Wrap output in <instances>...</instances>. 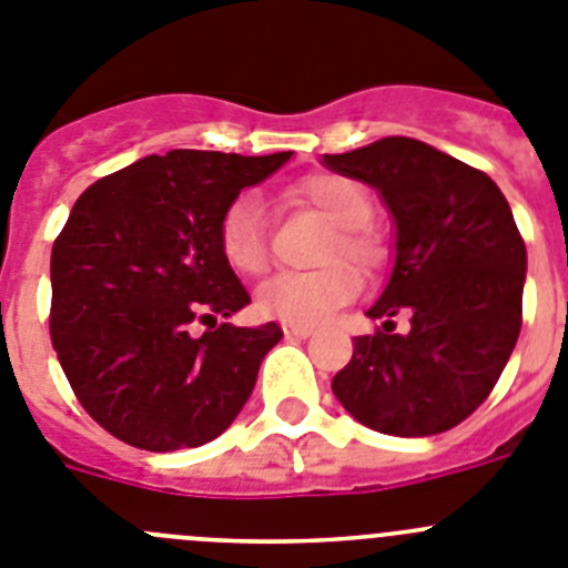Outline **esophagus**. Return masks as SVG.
Here are the masks:
<instances>
[{
  "label": "esophagus",
  "instance_id": "esophagus-1",
  "mask_svg": "<svg viewBox=\"0 0 568 568\" xmlns=\"http://www.w3.org/2000/svg\"><path fill=\"white\" fill-rule=\"evenodd\" d=\"M283 334L294 336V339H305V336L314 334V328H308V325H288V322H283Z\"/></svg>",
  "mask_w": 568,
  "mask_h": 568
}]
</instances>
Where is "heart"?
<instances>
[{
	"label": "heart",
	"instance_id": "b5f03b06",
	"mask_svg": "<svg viewBox=\"0 0 568 568\" xmlns=\"http://www.w3.org/2000/svg\"><path fill=\"white\" fill-rule=\"evenodd\" d=\"M296 195L314 206L325 221L334 223V234L322 248L325 265L314 272L277 274L257 291V311L268 320L288 325H316L336 311L354 303L362 291L359 272H376L385 260V243L371 226L373 201L362 183L334 172L305 178L296 183ZM217 246L223 260L237 274L260 277L268 268V234L263 206L254 195H237L217 221ZM351 258L355 264H345Z\"/></svg>",
	"mask_w": 568,
	"mask_h": 568
}]
</instances>
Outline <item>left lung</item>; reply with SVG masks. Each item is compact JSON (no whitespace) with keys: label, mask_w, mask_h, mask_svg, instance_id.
Returning a JSON list of instances; mask_svg holds the SVG:
<instances>
[{"label":"left lung","mask_w":568,"mask_h":568,"mask_svg":"<svg viewBox=\"0 0 568 568\" xmlns=\"http://www.w3.org/2000/svg\"><path fill=\"white\" fill-rule=\"evenodd\" d=\"M376 186L396 221V265L376 334L356 336L331 390L356 422L387 436H436L487 402L524 322L526 246L493 178L416 138L390 135L325 155ZM407 310L412 331L395 334Z\"/></svg>","instance_id":"left-lung-1"}]
</instances>
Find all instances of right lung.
<instances>
[{"label":"right lung","instance_id":"1","mask_svg":"<svg viewBox=\"0 0 568 568\" xmlns=\"http://www.w3.org/2000/svg\"><path fill=\"white\" fill-rule=\"evenodd\" d=\"M288 158L172 150L81 192L50 254V339L106 433L150 453L201 447L246 405L283 328L217 325L252 303L217 221ZM195 321L213 322L203 337L187 334Z\"/></svg>","mask_w":568,"mask_h":568}]
</instances>
